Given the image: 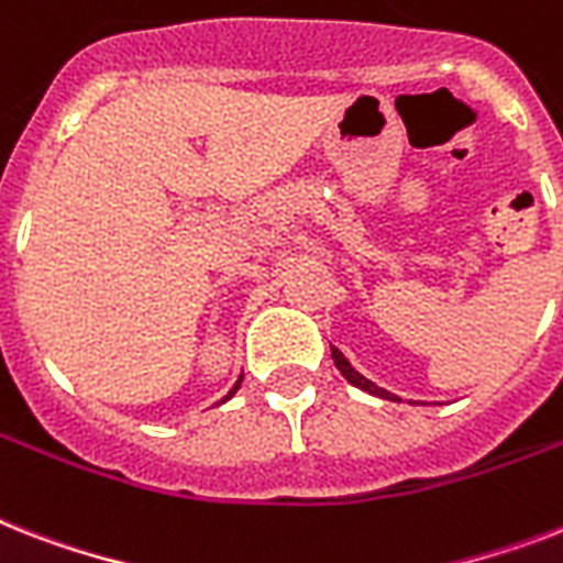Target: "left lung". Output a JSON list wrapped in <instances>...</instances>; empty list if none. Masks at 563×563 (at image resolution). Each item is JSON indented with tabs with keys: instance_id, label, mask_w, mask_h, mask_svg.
Masks as SVG:
<instances>
[{
	"instance_id": "1",
	"label": "left lung",
	"mask_w": 563,
	"mask_h": 563,
	"mask_svg": "<svg viewBox=\"0 0 563 563\" xmlns=\"http://www.w3.org/2000/svg\"><path fill=\"white\" fill-rule=\"evenodd\" d=\"M332 361H335V367L341 369V376H344L346 382H350V385H355V387H361V390L373 393V396H382V399L401 401L399 396H396V393L385 390V387H378L376 382H369L367 376H361L358 369H355L353 364H350V361H346V355L341 353V350H338V346H332ZM410 405H428V401H410Z\"/></svg>"
}]
</instances>
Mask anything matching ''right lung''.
<instances>
[{
  "label": "right lung",
  "instance_id": "1",
  "mask_svg": "<svg viewBox=\"0 0 563 563\" xmlns=\"http://www.w3.org/2000/svg\"><path fill=\"white\" fill-rule=\"evenodd\" d=\"M240 385H242V376H240V378H236V382H234V387H231V390H228V393H225V396H222V401H228V399H231V396H234V393H236V390H240Z\"/></svg>",
  "mask_w": 563,
  "mask_h": 563
}]
</instances>
